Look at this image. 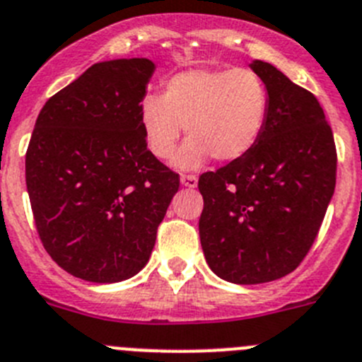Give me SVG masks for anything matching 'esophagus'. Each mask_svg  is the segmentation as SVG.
<instances>
[{"label": "esophagus", "instance_id": "1", "mask_svg": "<svg viewBox=\"0 0 362 362\" xmlns=\"http://www.w3.org/2000/svg\"><path fill=\"white\" fill-rule=\"evenodd\" d=\"M181 185L187 188L197 187V175L194 174H181Z\"/></svg>", "mask_w": 362, "mask_h": 362}]
</instances>
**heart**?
Wrapping results in <instances>:
<instances>
[{
	"mask_svg": "<svg viewBox=\"0 0 362 362\" xmlns=\"http://www.w3.org/2000/svg\"><path fill=\"white\" fill-rule=\"evenodd\" d=\"M271 109L269 88L250 68H195L163 82L161 97L141 100L145 141L158 159L174 158L187 127L190 136L177 156L181 168H197L210 156L240 159L258 144Z\"/></svg>",
	"mask_w": 362,
	"mask_h": 362,
	"instance_id": "heart-1",
	"label": "heart"
}]
</instances>
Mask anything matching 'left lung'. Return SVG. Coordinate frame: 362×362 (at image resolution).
<instances>
[{
	"instance_id": "obj_1",
	"label": "left lung",
	"mask_w": 362,
	"mask_h": 362,
	"mask_svg": "<svg viewBox=\"0 0 362 362\" xmlns=\"http://www.w3.org/2000/svg\"><path fill=\"white\" fill-rule=\"evenodd\" d=\"M271 109L244 158L199 177V237L208 265L231 284L293 273L313 247L336 188L337 152L323 107L269 62L251 64Z\"/></svg>"
}]
</instances>
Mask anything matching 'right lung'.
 <instances>
[{"mask_svg": "<svg viewBox=\"0 0 362 362\" xmlns=\"http://www.w3.org/2000/svg\"><path fill=\"white\" fill-rule=\"evenodd\" d=\"M148 59L93 64L41 109L26 148L35 228L73 276L115 284L148 262L179 174L147 148Z\"/></svg>", "mask_w": 362, "mask_h": 362, "instance_id": "add662e5", "label": "right lung"}]
</instances>
